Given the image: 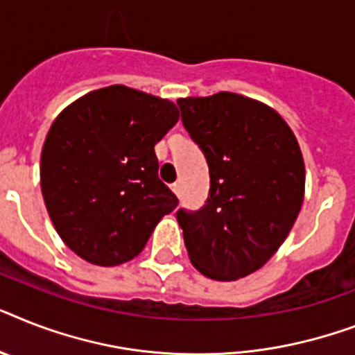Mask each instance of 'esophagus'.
<instances>
[{
	"label": "esophagus",
	"mask_w": 355,
	"mask_h": 355,
	"mask_svg": "<svg viewBox=\"0 0 355 355\" xmlns=\"http://www.w3.org/2000/svg\"><path fill=\"white\" fill-rule=\"evenodd\" d=\"M171 189H173V193H175V195H180V184H171Z\"/></svg>",
	"instance_id": "34e87169"
}]
</instances>
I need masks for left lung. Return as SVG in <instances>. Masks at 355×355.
I'll return each mask as SVG.
<instances>
[{
  "mask_svg": "<svg viewBox=\"0 0 355 355\" xmlns=\"http://www.w3.org/2000/svg\"><path fill=\"white\" fill-rule=\"evenodd\" d=\"M209 168V197L178 209L187 255L213 281L257 272L277 252L304 200V160L284 118L235 93L177 100Z\"/></svg>",
  "mask_w": 355,
  "mask_h": 355,
  "instance_id": "1",
  "label": "left lung"
}]
</instances>
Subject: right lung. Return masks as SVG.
Returning a JSON list of instances; mask_svg holds the SVG:
<instances>
[{"instance_id": "1", "label": "right lung", "mask_w": 355, "mask_h": 355, "mask_svg": "<svg viewBox=\"0 0 355 355\" xmlns=\"http://www.w3.org/2000/svg\"><path fill=\"white\" fill-rule=\"evenodd\" d=\"M178 116L166 98L125 85L91 91L58 114L40 182L58 235L78 257L96 266L131 261L178 206L155 155Z\"/></svg>"}]
</instances>
